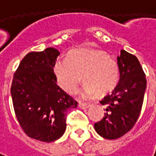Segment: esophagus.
Wrapping results in <instances>:
<instances>
[{"instance_id":"1","label":"esophagus","mask_w":156,"mask_h":156,"mask_svg":"<svg viewBox=\"0 0 156 156\" xmlns=\"http://www.w3.org/2000/svg\"><path fill=\"white\" fill-rule=\"evenodd\" d=\"M90 104H88V103H79V105L78 106L80 107L81 108H88L90 107Z\"/></svg>"}]
</instances>
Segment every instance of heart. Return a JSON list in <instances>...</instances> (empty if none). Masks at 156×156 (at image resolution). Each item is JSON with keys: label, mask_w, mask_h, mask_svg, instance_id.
Masks as SVG:
<instances>
[{"label": "heart", "mask_w": 156, "mask_h": 156, "mask_svg": "<svg viewBox=\"0 0 156 156\" xmlns=\"http://www.w3.org/2000/svg\"><path fill=\"white\" fill-rule=\"evenodd\" d=\"M53 72L58 85L69 94L77 92L83 76V97L108 94L119 79L117 62L105 51L91 49L73 50L67 58H58Z\"/></svg>", "instance_id": "1"}]
</instances>
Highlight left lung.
Segmentation results:
<instances>
[{
    "instance_id": "obj_1",
    "label": "left lung",
    "mask_w": 156,
    "mask_h": 156,
    "mask_svg": "<svg viewBox=\"0 0 156 156\" xmlns=\"http://www.w3.org/2000/svg\"><path fill=\"white\" fill-rule=\"evenodd\" d=\"M119 80L110 94L100 101L106 105L105 117L94 124L96 132L107 140H116L133 128L140 114L146 78L138 58L124 50L117 58Z\"/></svg>"
}]
</instances>
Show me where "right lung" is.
<instances>
[{"instance_id":"1","label":"right lung","mask_w":156,"mask_h":156,"mask_svg":"<svg viewBox=\"0 0 156 156\" xmlns=\"http://www.w3.org/2000/svg\"><path fill=\"white\" fill-rule=\"evenodd\" d=\"M60 52L48 48L26 55L16 71L12 103L19 124L29 137L53 142L66 130V116L78 103L57 85L53 66Z\"/></svg>"}]
</instances>
